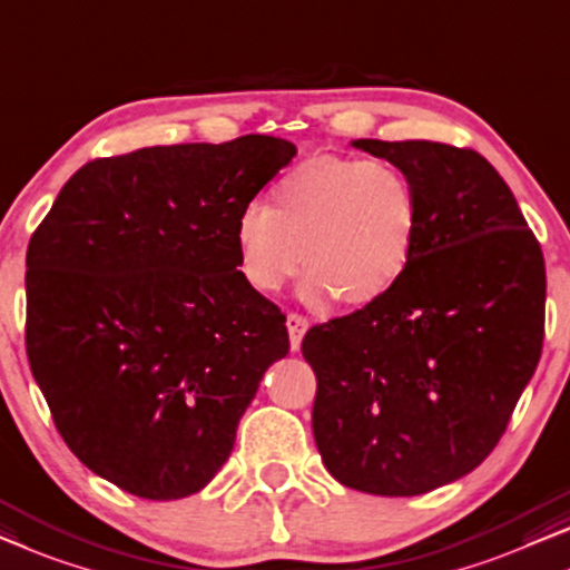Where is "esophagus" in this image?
Listing matches in <instances>:
<instances>
[{
  "mask_svg": "<svg viewBox=\"0 0 570 570\" xmlns=\"http://www.w3.org/2000/svg\"><path fill=\"white\" fill-rule=\"evenodd\" d=\"M305 332H308V318L301 316V313H287V334H291L293 350H301Z\"/></svg>",
  "mask_w": 570,
  "mask_h": 570,
  "instance_id": "obj_1",
  "label": "esophagus"
}]
</instances>
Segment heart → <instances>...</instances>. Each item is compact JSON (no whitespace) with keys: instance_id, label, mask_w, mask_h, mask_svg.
<instances>
[{"instance_id":"1","label":"heart","mask_w":570,"mask_h":570,"mask_svg":"<svg viewBox=\"0 0 570 570\" xmlns=\"http://www.w3.org/2000/svg\"><path fill=\"white\" fill-rule=\"evenodd\" d=\"M422 224L416 187L383 159L316 154L269 193V210L249 205L236 220V252L246 283L275 293L301 265L303 293L344 308L383 301L403 277Z\"/></svg>"}]
</instances>
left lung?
<instances>
[{
  "mask_svg": "<svg viewBox=\"0 0 570 570\" xmlns=\"http://www.w3.org/2000/svg\"><path fill=\"white\" fill-rule=\"evenodd\" d=\"M354 148L409 175L422 224L383 301L308 328L313 436L328 473L375 497H419L478 468L534 375L546 259L509 185L473 148Z\"/></svg>",
  "mask_w": 570,
  "mask_h": 570,
  "instance_id": "left-lung-1",
  "label": "left lung"
}]
</instances>
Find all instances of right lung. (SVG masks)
I'll return each instance as SVG.
<instances>
[{
	"instance_id": "add662e5",
	"label": "right lung",
	"mask_w": 570,
	"mask_h": 570,
	"mask_svg": "<svg viewBox=\"0 0 570 570\" xmlns=\"http://www.w3.org/2000/svg\"><path fill=\"white\" fill-rule=\"evenodd\" d=\"M293 156L242 136L95 159L30 238L32 377L73 455L134 497L205 489L291 350L285 313L236 269L234 230Z\"/></svg>"
}]
</instances>
